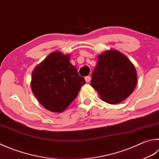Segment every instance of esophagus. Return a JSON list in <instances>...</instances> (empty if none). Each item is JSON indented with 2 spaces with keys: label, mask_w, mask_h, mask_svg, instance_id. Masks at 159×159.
<instances>
[{
  "label": "esophagus",
  "mask_w": 159,
  "mask_h": 159,
  "mask_svg": "<svg viewBox=\"0 0 159 159\" xmlns=\"http://www.w3.org/2000/svg\"><path fill=\"white\" fill-rule=\"evenodd\" d=\"M90 80H91V77H90V76L85 77V81L86 82H89Z\"/></svg>",
  "instance_id": "1"
}]
</instances>
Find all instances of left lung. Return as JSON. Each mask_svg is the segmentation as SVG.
<instances>
[{
  "label": "left lung",
  "mask_w": 159,
  "mask_h": 159,
  "mask_svg": "<svg viewBox=\"0 0 159 159\" xmlns=\"http://www.w3.org/2000/svg\"><path fill=\"white\" fill-rule=\"evenodd\" d=\"M137 80L136 68L127 57L111 49L98 55L91 85L103 101L115 104L132 93Z\"/></svg>",
  "instance_id": "8db88e82"
}]
</instances>
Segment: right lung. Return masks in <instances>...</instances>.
Returning <instances> with one entry per match:
<instances>
[{
    "mask_svg": "<svg viewBox=\"0 0 159 159\" xmlns=\"http://www.w3.org/2000/svg\"><path fill=\"white\" fill-rule=\"evenodd\" d=\"M70 54L55 51L50 53L33 70L31 89L45 109L61 113L75 98L84 78L70 62Z\"/></svg>",
    "mask_w": 159,
    "mask_h": 159,
    "instance_id": "1",
    "label": "right lung"
}]
</instances>
